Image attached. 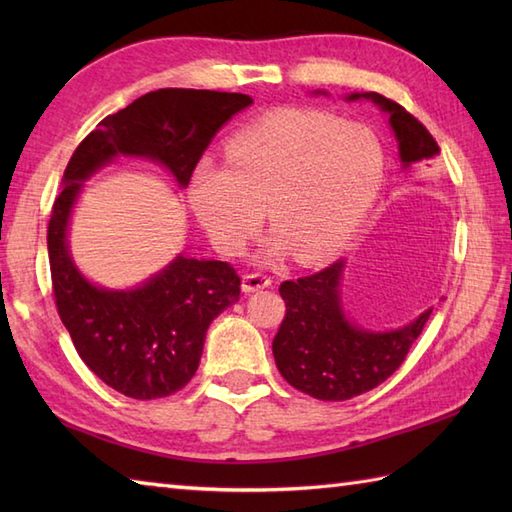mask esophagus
<instances>
[{
	"mask_svg": "<svg viewBox=\"0 0 512 512\" xmlns=\"http://www.w3.org/2000/svg\"><path fill=\"white\" fill-rule=\"evenodd\" d=\"M270 284H273V279H270V277L264 275V273H246V275L242 277V290H244V292L262 290V288H268Z\"/></svg>",
	"mask_w": 512,
	"mask_h": 512,
	"instance_id": "obj_1",
	"label": "esophagus"
}]
</instances>
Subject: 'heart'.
<instances>
[{"label": "heart", "mask_w": 512, "mask_h": 512, "mask_svg": "<svg viewBox=\"0 0 512 512\" xmlns=\"http://www.w3.org/2000/svg\"><path fill=\"white\" fill-rule=\"evenodd\" d=\"M224 160L202 158L189 204L215 248L242 255L264 222L275 233L266 257L295 250L303 264L339 253L378 198L385 147L369 127L310 110H275L226 138Z\"/></svg>", "instance_id": "obj_1"}]
</instances>
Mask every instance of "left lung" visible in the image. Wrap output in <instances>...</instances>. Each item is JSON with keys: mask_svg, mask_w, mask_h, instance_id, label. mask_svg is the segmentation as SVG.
Listing matches in <instances>:
<instances>
[{"mask_svg": "<svg viewBox=\"0 0 512 512\" xmlns=\"http://www.w3.org/2000/svg\"><path fill=\"white\" fill-rule=\"evenodd\" d=\"M361 96L389 112L405 165L440 154L436 138L405 107L378 92L352 94L350 101ZM341 275L339 259L319 273L279 286L286 317L273 339L275 363L292 387L317 400H350L385 383L405 361L433 310L394 332H365L345 319Z\"/></svg>", "mask_w": 512, "mask_h": 512, "instance_id": "1", "label": "left lung"}]
</instances>
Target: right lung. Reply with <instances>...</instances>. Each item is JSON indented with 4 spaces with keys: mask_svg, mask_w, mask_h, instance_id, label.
Masks as SVG:
<instances>
[{
    "mask_svg": "<svg viewBox=\"0 0 512 512\" xmlns=\"http://www.w3.org/2000/svg\"><path fill=\"white\" fill-rule=\"evenodd\" d=\"M253 103L246 94L165 88L103 118L63 171L65 187L48 222V257L57 312L76 352L105 385L127 398L176 394L198 369L211 321L239 299L228 262H176L129 292L92 286L74 268L65 228L83 178L118 154L145 156L187 187L193 167L228 118Z\"/></svg>",
    "mask_w": 512,
    "mask_h": 512,
    "instance_id": "obj_1",
    "label": "right lung"
}]
</instances>
